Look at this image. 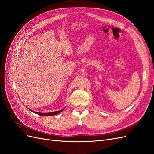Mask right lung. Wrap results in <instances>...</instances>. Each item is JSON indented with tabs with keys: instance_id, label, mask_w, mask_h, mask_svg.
I'll return each mask as SVG.
<instances>
[{
	"instance_id": "obj_1",
	"label": "right lung",
	"mask_w": 154,
	"mask_h": 154,
	"mask_svg": "<svg viewBox=\"0 0 154 154\" xmlns=\"http://www.w3.org/2000/svg\"><path fill=\"white\" fill-rule=\"evenodd\" d=\"M64 109H65V108H64ZM64 109H62V110H58V111H56V112H49V113H41V112H36L32 111V110H31V109H29V110H30L31 112H34V113H35V114H38V115L44 116H53V115L58 114H59V113L61 112L62 111H63V110H64Z\"/></svg>"
}]
</instances>
